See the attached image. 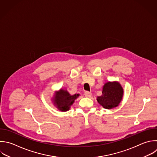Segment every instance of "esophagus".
Masks as SVG:
<instances>
[{
  "mask_svg": "<svg viewBox=\"0 0 157 157\" xmlns=\"http://www.w3.org/2000/svg\"><path fill=\"white\" fill-rule=\"evenodd\" d=\"M84 94H85V96L86 97H87V98H90V97L92 96L91 93H90V92H89V91H85V93H84Z\"/></svg>",
  "mask_w": 157,
  "mask_h": 157,
  "instance_id": "obj_1",
  "label": "esophagus"
}]
</instances>
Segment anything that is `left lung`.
Returning a JSON list of instances; mask_svg holds the SVG:
<instances>
[{"instance_id":"8db88e82","label":"left lung","mask_w":157,"mask_h":157,"mask_svg":"<svg viewBox=\"0 0 157 157\" xmlns=\"http://www.w3.org/2000/svg\"><path fill=\"white\" fill-rule=\"evenodd\" d=\"M123 95V89L118 82H108L102 88V94L98 96L97 101L100 105L107 109H111L118 105Z\"/></svg>"}]
</instances>
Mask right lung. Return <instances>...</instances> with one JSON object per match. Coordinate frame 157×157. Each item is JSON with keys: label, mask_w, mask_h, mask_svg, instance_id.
<instances>
[{"label": "right lung", "mask_w": 157, "mask_h": 157, "mask_svg": "<svg viewBox=\"0 0 157 157\" xmlns=\"http://www.w3.org/2000/svg\"><path fill=\"white\" fill-rule=\"evenodd\" d=\"M79 94L71 95L67 90L60 89L54 95L53 102L58 110L62 112H66L70 109L71 106L74 101L79 96Z\"/></svg>", "instance_id": "1"}]
</instances>
